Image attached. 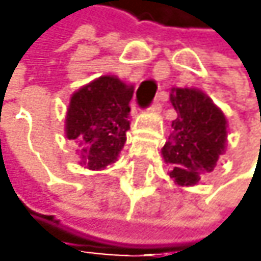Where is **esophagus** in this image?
Listing matches in <instances>:
<instances>
[{"label": "esophagus", "instance_id": "obj_1", "mask_svg": "<svg viewBox=\"0 0 261 261\" xmlns=\"http://www.w3.org/2000/svg\"><path fill=\"white\" fill-rule=\"evenodd\" d=\"M164 98H166V94L161 92V94L155 98V101L152 103V106H150V111L155 113V114H160V111H161V100H164Z\"/></svg>", "mask_w": 261, "mask_h": 261}]
</instances>
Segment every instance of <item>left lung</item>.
<instances>
[{
    "instance_id": "obj_1",
    "label": "left lung",
    "mask_w": 261,
    "mask_h": 261,
    "mask_svg": "<svg viewBox=\"0 0 261 261\" xmlns=\"http://www.w3.org/2000/svg\"><path fill=\"white\" fill-rule=\"evenodd\" d=\"M170 103L177 111L172 133L161 148L166 163L172 164L170 178L180 186L197 185L202 174L215 169L225 152L227 120L213 100L199 89L172 87Z\"/></svg>"
}]
</instances>
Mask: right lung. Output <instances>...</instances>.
<instances>
[{"label":"right lung","instance_id":"1","mask_svg":"<svg viewBox=\"0 0 261 261\" xmlns=\"http://www.w3.org/2000/svg\"><path fill=\"white\" fill-rule=\"evenodd\" d=\"M133 86L105 75L72 95L65 117V136L81 150V166L100 170L116 163L129 129Z\"/></svg>","mask_w":261,"mask_h":261}]
</instances>
